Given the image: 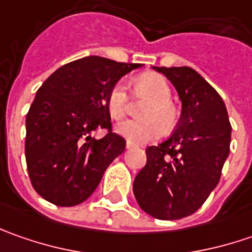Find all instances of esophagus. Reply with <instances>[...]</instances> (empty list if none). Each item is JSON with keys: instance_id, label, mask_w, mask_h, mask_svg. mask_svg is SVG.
I'll return each instance as SVG.
<instances>
[{"instance_id": "34e87169", "label": "esophagus", "mask_w": 252, "mask_h": 252, "mask_svg": "<svg viewBox=\"0 0 252 252\" xmlns=\"http://www.w3.org/2000/svg\"><path fill=\"white\" fill-rule=\"evenodd\" d=\"M133 147H134V144H133V143H130V141H127V143H126V149H127V150H130V149H133Z\"/></svg>"}]
</instances>
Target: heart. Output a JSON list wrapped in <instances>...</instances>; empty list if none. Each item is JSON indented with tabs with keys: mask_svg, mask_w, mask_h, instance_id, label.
I'll list each match as a JSON object with an SVG mask.
<instances>
[{
	"mask_svg": "<svg viewBox=\"0 0 252 252\" xmlns=\"http://www.w3.org/2000/svg\"><path fill=\"white\" fill-rule=\"evenodd\" d=\"M136 91L141 96L150 98V102L141 109L140 121H125L116 126V131L125 139L141 144L157 140L164 129L169 130L177 121V112L171 99V88L165 78L158 74L140 75L136 83ZM106 108L112 119L121 121L127 112V87L123 81L116 83L108 94Z\"/></svg>",
	"mask_w": 252,
	"mask_h": 252,
	"instance_id": "heart-1",
	"label": "heart"
}]
</instances>
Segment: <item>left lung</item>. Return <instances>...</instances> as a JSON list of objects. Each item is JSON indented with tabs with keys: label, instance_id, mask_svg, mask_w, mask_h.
I'll use <instances>...</instances> for the list:
<instances>
[{
	"label": "left lung",
	"instance_id": "left-lung-1",
	"mask_svg": "<svg viewBox=\"0 0 252 252\" xmlns=\"http://www.w3.org/2000/svg\"><path fill=\"white\" fill-rule=\"evenodd\" d=\"M178 92V126L165 141L147 147V164L133 193L146 213L177 220L195 213L216 188L227 160L231 125L218 91L190 67H153Z\"/></svg>",
	"mask_w": 252,
	"mask_h": 252
}]
</instances>
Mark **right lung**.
<instances>
[{
	"instance_id": "1",
	"label": "right lung",
	"mask_w": 252,
	"mask_h": 252,
	"mask_svg": "<svg viewBox=\"0 0 252 252\" xmlns=\"http://www.w3.org/2000/svg\"><path fill=\"white\" fill-rule=\"evenodd\" d=\"M140 67L88 56L64 64L37 90L26 115L25 157L34 190L47 202L83 203L125 151V139L112 133L106 98L123 75ZM96 128L108 134L95 139Z\"/></svg>"
}]
</instances>
